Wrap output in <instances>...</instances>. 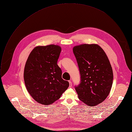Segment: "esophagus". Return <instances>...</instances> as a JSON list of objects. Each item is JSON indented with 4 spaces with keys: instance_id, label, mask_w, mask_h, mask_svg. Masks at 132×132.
Listing matches in <instances>:
<instances>
[{
    "instance_id": "esophagus-1",
    "label": "esophagus",
    "mask_w": 132,
    "mask_h": 132,
    "mask_svg": "<svg viewBox=\"0 0 132 132\" xmlns=\"http://www.w3.org/2000/svg\"><path fill=\"white\" fill-rule=\"evenodd\" d=\"M69 87H71V86H72V83H71V81H69Z\"/></svg>"
}]
</instances>
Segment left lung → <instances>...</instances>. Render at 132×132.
Segmentation results:
<instances>
[{
    "instance_id": "obj_1",
    "label": "left lung",
    "mask_w": 132,
    "mask_h": 132,
    "mask_svg": "<svg viewBox=\"0 0 132 132\" xmlns=\"http://www.w3.org/2000/svg\"><path fill=\"white\" fill-rule=\"evenodd\" d=\"M80 73V84L75 89L80 100L93 106L102 102L111 91L113 74L105 53L96 44L73 47Z\"/></svg>"
}]
</instances>
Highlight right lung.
<instances>
[{
    "label": "right lung",
    "instance_id": "right-lung-1",
    "mask_svg": "<svg viewBox=\"0 0 132 132\" xmlns=\"http://www.w3.org/2000/svg\"><path fill=\"white\" fill-rule=\"evenodd\" d=\"M57 45L36 46L30 53L24 69L26 88L33 99L43 105L59 99L69 87L62 78L57 64L61 52Z\"/></svg>",
    "mask_w": 132,
    "mask_h": 132
}]
</instances>
